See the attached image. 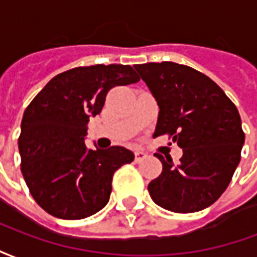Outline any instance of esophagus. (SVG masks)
<instances>
[{
    "instance_id": "obj_1",
    "label": "esophagus",
    "mask_w": 257,
    "mask_h": 257,
    "mask_svg": "<svg viewBox=\"0 0 257 257\" xmlns=\"http://www.w3.org/2000/svg\"><path fill=\"white\" fill-rule=\"evenodd\" d=\"M146 157H147V154L143 153V151H136V153H135V161L142 162L143 160H146Z\"/></svg>"
}]
</instances>
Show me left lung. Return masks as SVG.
Returning <instances> with one entry per match:
<instances>
[{
    "mask_svg": "<svg viewBox=\"0 0 257 257\" xmlns=\"http://www.w3.org/2000/svg\"><path fill=\"white\" fill-rule=\"evenodd\" d=\"M160 107L154 136L169 134L183 150L175 165L156 153L162 172L149 184L157 205L191 213L219 199L241 160V117L219 85L197 70L173 63L136 64Z\"/></svg>",
    "mask_w": 257,
    "mask_h": 257,
    "instance_id": "8db88e82",
    "label": "left lung"
}]
</instances>
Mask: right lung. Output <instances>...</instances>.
I'll return each instance as SVG.
<instances>
[{"label": "right lung", "mask_w": 257, "mask_h": 257, "mask_svg": "<svg viewBox=\"0 0 257 257\" xmlns=\"http://www.w3.org/2000/svg\"><path fill=\"white\" fill-rule=\"evenodd\" d=\"M139 79L123 64L71 68L53 77L26 108L20 167L33 198L49 215L77 220L106 206L112 175L135 154L121 146L88 149V122L100 114L108 90Z\"/></svg>", "instance_id": "add662e5"}]
</instances>
